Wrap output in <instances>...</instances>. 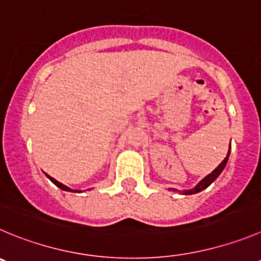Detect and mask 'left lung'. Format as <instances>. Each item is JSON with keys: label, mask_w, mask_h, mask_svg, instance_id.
<instances>
[{"label": "left lung", "mask_w": 261, "mask_h": 261, "mask_svg": "<svg viewBox=\"0 0 261 261\" xmlns=\"http://www.w3.org/2000/svg\"><path fill=\"white\" fill-rule=\"evenodd\" d=\"M228 158H229V151H228V155L225 156L224 160L222 161V163L218 165V168H215L214 170H213L212 173H210L209 175H206V177L203 178L202 180H200V182L197 183V186L196 187H193L192 190H186L183 191V195H193V193H197V192H201L202 190H205V188L209 187L210 185H212L213 182H214L215 179H217L218 177L220 175V173L223 172V169H224V166L227 165L228 163ZM173 191H177V190H173Z\"/></svg>", "instance_id": "obj_1"}]
</instances>
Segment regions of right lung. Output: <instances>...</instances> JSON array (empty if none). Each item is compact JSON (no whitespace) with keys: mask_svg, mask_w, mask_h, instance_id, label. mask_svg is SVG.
I'll return each mask as SVG.
<instances>
[{"mask_svg":"<svg viewBox=\"0 0 261 261\" xmlns=\"http://www.w3.org/2000/svg\"><path fill=\"white\" fill-rule=\"evenodd\" d=\"M46 175H47V174H46ZM47 177H48V179L51 180L52 183H55V185L58 186V187L60 188V190H63V191H68V192H78V191H76V190H71V188H69L68 186L63 185V183H60V182H59V180L54 179V178H52V177H49V175H47ZM79 192H81V191H79Z\"/></svg>","mask_w":261,"mask_h":261,"instance_id":"obj_1","label":"right lung"}]
</instances>
